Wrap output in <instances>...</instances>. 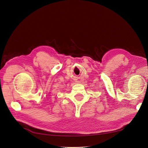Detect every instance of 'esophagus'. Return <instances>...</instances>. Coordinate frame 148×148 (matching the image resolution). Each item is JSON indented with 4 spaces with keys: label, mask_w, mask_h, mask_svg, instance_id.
I'll return each mask as SVG.
<instances>
[{
    "label": "esophagus",
    "mask_w": 148,
    "mask_h": 148,
    "mask_svg": "<svg viewBox=\"0 0 148 148\" xmlns=\"http://www.w3.org/2000/svg\"><path fill=\"white\" fill-rule=\"evenodd\" d=\"M82 82V80L81 79H79V80H77V82H78V83H81Z\"/></svg>",
    "instance_id": "obj_1"
}]
</instances>
